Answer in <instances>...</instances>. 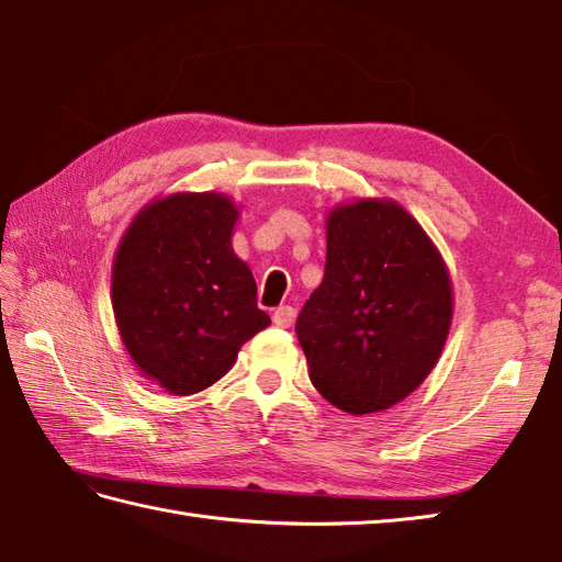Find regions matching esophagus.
Instances as JSON below:
<instances>
[{"mask_svg": "<svg viewBox=\"0 0 562 562\" xmlns=\"http://www.w3.org/2000/svg\"><path fill=\"white\" fill-rule=\"evenodd\" d=\"M294 321V308L292 306H278L272 314V324L278 328H290Z\"/></svg>", "mask_w": 562, "mask_h": 562, "instance_id": "1", "label": "esophagus"}]
</instances>
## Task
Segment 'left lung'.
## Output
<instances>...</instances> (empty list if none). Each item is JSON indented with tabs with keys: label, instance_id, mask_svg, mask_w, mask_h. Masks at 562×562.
<instances>
[{
	"label": "left lung",
	"instance_id": "1",
	"mask_svg": "<svg viewBox=\"0 0 562 562\" xmlns=\"http://www.w3.org/2000/svg\"><path fill=\"white\" fill-rule=\"evenodd\" d=\"M445 258L396 200L362 198L326 217V272L296 338L321 396L350 415L386 411L432 372L451 328Z\"/></svg>",
	"mask_w": 562,
	"mask_h": 562
}]
</instances>
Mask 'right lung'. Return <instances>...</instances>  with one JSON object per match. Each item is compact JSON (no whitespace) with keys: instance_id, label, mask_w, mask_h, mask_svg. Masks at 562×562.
Masks as SVG:
<instances>
[{"instance_id":"obj_1","label":"right lung","mask_w":562,"mask_h":562,"mask_svg":"<svg viewBox=\"0 0 562 562\" xmlns=\"http://www.w3.org/2000/svg\"><path fill=\"white\" fill-rule=\"evenodd\" d=\"M236 202L171 193L142 207L117 244L111 302L137 372L190 396L220 381L241 345L270 326L256 280L234 254Z\"/></svg>"}]
</instances>
